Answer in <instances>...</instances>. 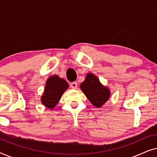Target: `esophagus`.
I'll list each match as a JSON object with an SVG mask.
<instances>
[{"instance_id":"1","label":"esophagus","mask_w":157,"mask_h":157,"mask_svg":"<svg viewBox=\"0 0 157 157\" xmlns=\"http://www.w3.org/2000/svg\"><path fill=\"white\" fill-rule=\"evenodd\" d=\"M71 87L72 88V89H77V83L76 82H72L71 83Z\"/></svg>"}]
</instances>
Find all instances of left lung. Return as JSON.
<instances>
[{"mask_svg":"<svg viewBox=\"0 0 157 157\" xmlns=\"http://www.w3.org/2000/svg\"><path fill=\"white\" fill-rule=\"evenodd\" d=\"M81 89L94 106L100 108L110 97L111 92L103 86L93 74H87L85 81L81 83Z\"/></svg>","mask_w":157,"mask_h":157,"instance_id":"obj_1","label":"left lung"}]
</instances>
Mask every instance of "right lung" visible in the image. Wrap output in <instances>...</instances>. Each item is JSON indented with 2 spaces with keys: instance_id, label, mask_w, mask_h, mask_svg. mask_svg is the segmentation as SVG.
<instances>
[{
  "instance_id": "right-lung-1",
  "label": "right lung",
  "mask_w": 157,
  "mask_h": 157,
  "mask_svg": "<svg viewBox=\"0 0 157 157\" xmlns=\"http://www.w3.org/2000/svg\"><path fill=\"white\" fill-rule=\"evenodd\" d=\"M68 84L66 80L57 75L49 77L46 83L44 93L41 96L42 104L49 109H53L61 99Z\"/></svg>"
}]
</instances>
